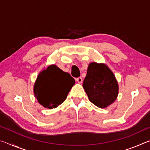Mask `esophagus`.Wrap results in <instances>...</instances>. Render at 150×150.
I'll list each match as a JSON object with an SVG mask.
<instances>
[{
	"mask_svg": "<svg viewBox=\"0 0 150 150\" xmlns=\"http://www.w3.org/2000/svg\"><path fill=\"white\" fill-rule=\"evenodd\" d=\"M75 80L77 81L79 83H83V79H82V77H81L76 78Z\"/></svg>",
	"mask_w": 150,
	"mask_h": 150,
	"instance_id": "34e87169",
	"label": "esophagus"
}]
</instances>
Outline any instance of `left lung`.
Wrapping results in <instances>:
<instances>
[{
	"instance_id": "1",
	"label": "left lung",
	"mask_w": 150,
	"mask_h": 150,
	"mask_svg": "<svg viewBox=\"0 0 150 150\" xmlns=\"http://www.w3.org/2000/svg\"><path fill=\"white\" fill-rule=\"evenodd\" d=\"M83 87L89 100L99 108L111 105L118 93V85L115 75L103 63H90Z\"/></svg>"
}]
</instances>
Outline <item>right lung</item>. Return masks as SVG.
<instances>
[{"label":"right lung","instance_id":"right-lung-1","mask_svg":"<svg viewBox=\"0 0 150 150\" xmlns=\"http://www.w3.org/2000/svg\"><path fill=\"white\" fill-rule=\"evenodd\" d=\"M75 79L55 65L40 73L34 85V94L39 103L45 108L57 107L64 101Z\"/></svg>","mask_w":150,"mask_h":150}]
</instances>
